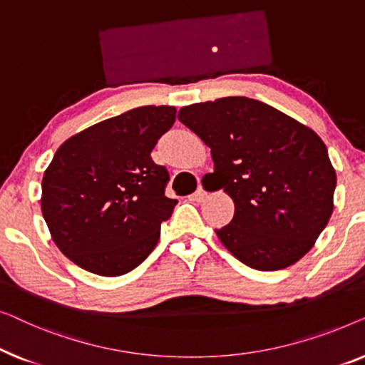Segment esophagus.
Wrapping results in <instances>:
<instances>
[{"instance_id": "1", "label": "esophagus", "mask_w": 365, "mask_h": 365, "mask_svg": "<svg viewBox=\"0 0 365 365\" xmlns=\"http://www.w3.org/2000/svg\"><path fill=\"white\" fill-rule=\"evenodd\" d=\"M192 198L195 200V202H203V200L207 198V192H205V190H203L202 187H198L197 192H195V193L192 195Z\"/></svg>"}]
</instances>
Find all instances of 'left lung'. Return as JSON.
Segmentation results:
<instances>
[{
	"label": "left lung",
	"instance_id": "left-lung-1",
	"mask_svg": "<svg viewBox=\"0 0 365 365\" xmlns=\"http://www.w3.org/2000/svg\"><path fill=\"white\" fill-rule=\"evenodd\" d=\"M212 148L217 190L235 203L215 230L236 259L259 271L299 261L329 222L336 170L317 133L264 102L223 97L178 110Z\"/></svg>",
	"mask_w": 365,
	"mask_h": 365
}]
</instances>
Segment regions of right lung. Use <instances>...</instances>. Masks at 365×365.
<instances>
[{
  "instance_id": "obj_1",
  "label": "right lung",
  "mask_w": 365,
  "mask_h": 365,
  "mask_svg": "<svg viewBox=\"0 0 365 365\" xmlns=\"http://www.w3.org/2000/svg\"><path fill=\"white\" fill-rule=\"evenodd\" d=\"M172 106H143L69 137L41 182V212L61 253L99 276L137 268L160 238L177 200L150 157L175 122Z\"/></svg>"
}]
</instances>
